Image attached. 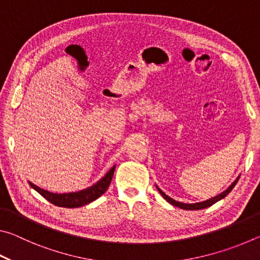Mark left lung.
Here are the masks:
<instances>
[{
    "mask_svg": "<svg viewBox=\"0 0 260 260\" xmlns=\"http://www.w3.org/2000/svg\"><path fill=\"white\" fill-rule=\"evenodd\" d=\"M240 177L241 175H239V177H237L236 179H235V181L233 182L230 187H228L226 190H223L222 192H220L219 195H217V196H214V197H211V199H209V200H206V201H203V202H197V203H182V202H179V201H175V200H173V199H171L170 196H167L166 193L161 190V189L158 187V186H156V188H157V190L160 192V195L164 197V199L169 202L170 204H172V205H174V206H178V208H180V209H182V210H202V209H206V208H209V206H211V205H213L214 203H217L218 201H220V200H222V199H225V197L228 195V193H230L232 190H233V188L235 187V184H236V182L239 181V179H240Z\"/></svg>",
    "mask_w": 260,
    "mask_h": 260,
    "instance_id": "obj_1",
    "label": "left lung"
}]
</instances>
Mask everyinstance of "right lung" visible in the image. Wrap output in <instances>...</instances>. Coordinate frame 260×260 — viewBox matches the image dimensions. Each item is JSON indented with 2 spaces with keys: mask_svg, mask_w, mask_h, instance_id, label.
<instances>
[{
  "mask_svg": "<svg viewBox=\"0 0 260 260\" xmlns=\"http://www.w3.org/2000/svg\"><path fill=\"white\" fill-rule=\"evenodd\" d=\"M114 170H116V165L111 167V170L104 175L103 178H101L98 182L94 183L93 186L88 187L86 189L79 191H72V192H63V193H57V192H50L48 190H45L40 187H38L37 184L28 181L29 186L32 187L34 190H37L41 196L45 197L47 201H49L56 206H60V208H80V206L87 205L98 200L100 196H102L103 193L107 191L110 183L113 177Z\"/></svg>",
  "mask_w": 260,
  "mask_h": 260,
  "instance_id": "right-lung-1",
  "label": "right lung"
}]
</instances>
